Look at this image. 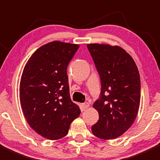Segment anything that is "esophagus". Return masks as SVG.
Returning a JSON list of instances; mask_svg holds the SVG:
<instances>
[{
	"label": "esophagus",
	"instance_id": "obj_1",
	"mask_svg": "<svg viewBox=\"0 0 160 160\" xmlns=\"http://www.w3.org/2000/svg\"><path fill=\"white\" fill-rule=\"evenodd\" d=\"M89 104L88 103H83V104H82V108L83 109V110H86L87 108H89Z\"/></svg>",
	"mask_w": 160,
	"mask_h": 160
}]
</instances>
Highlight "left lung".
<instances>
[{"label": "left lung", "mask_w": 160, "mask_h": 160, "mask_svg": "<svg viewBox=\"0 0 160 160\" xmlns=\"http://www.w3.org/2000/svg\"><path fill=\"white\" fill-rule=\"evenodd\" d=\"M88 49L100 75L101 97L93 107L99 120L91 127L95 136L113 139L132 126L138 114L141 83L132 56L120 46L88 44Z\"/></svg>", "instance_id": "obj_1"}]
</instances>
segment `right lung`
I'll use <instances>...</instances> for the list:
<instances>
[{
  "instance_id": "1",
  "label": "right lung",
  "mask_w": 160,
  "mask_h": 160,
  "mask_svg": "<svg viewBox=\"0 0 160 160\" xmlns=\"http://www.w3.org/2000/svg\"><path fill=\"white\" fill-rule=\"evenodd\" d=\"M79 45L54 41L38 48L21 77L19 96L28 125L44 138L66 136L80 109L71 101L67 67Z\"/></svg>"
}]
</instances>
